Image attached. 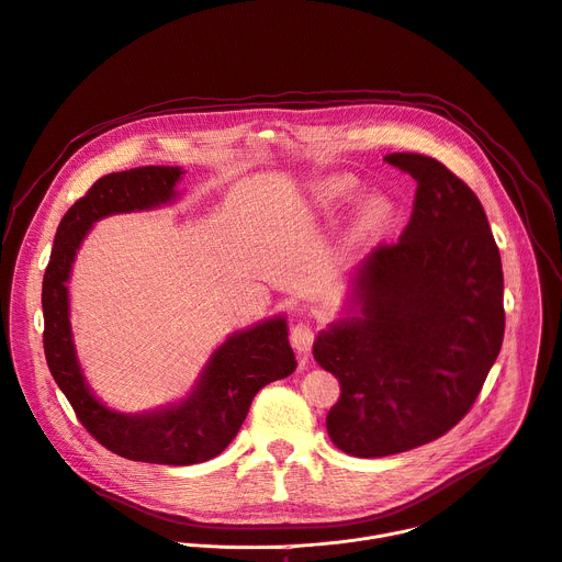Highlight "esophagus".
<instances>
[{"label":"esophagus","instance_id":"1","mask_svg":"<svg viewBox=\"0 0 562 562\" xmlns=\"http://www.w3.org/2000/svg\"><path fill=\"white\" fill-rule=\"evenodd\" d=\"M291 345L295 353L304 361L312 351L314 345V327L310 323H297L291 327Z\"/></svg>","mask_w":562,"mask_h":562}]
</instances>
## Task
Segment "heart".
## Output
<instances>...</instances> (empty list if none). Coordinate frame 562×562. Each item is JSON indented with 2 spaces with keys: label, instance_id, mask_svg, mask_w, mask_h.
Returning a JSON list of instances; mask_svg holds the SVG:
<instances>
[{
  "label": "heart",
  "instance_id": "b5f03b06",
  "mask_svg": "<svg viewBox=\"0 0 562 562\" xmlns=\"http://www.w3.org/2000/svg\"><path fill=\"white\" fill-rule=\"evenodd\" d=\"M359 194V186L349 177H334L327 181H321L312 190V206L316 213L323 215H336ZM392 217L390 201L383 196L368 199L356 215V233L368 235L379 228H383Z\"/></svg>",
  "mask_w": 562,
  "mask_h": 562
}]
</instances>
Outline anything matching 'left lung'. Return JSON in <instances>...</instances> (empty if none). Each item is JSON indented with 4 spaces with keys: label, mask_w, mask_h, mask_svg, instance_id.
I'll return each instance as SVG.
<instances>
[{
    "label": "left lung",
    "mask_w": 562,
    "mask_h": 562,
    "mask_svg": "<svg viewBox=\"0 0 562 562\" xmlns=\"http://www.w3.org/2000/svg\"><path fill=\"white\" fill-rule=\"evenodd\" d=\"M385 161L417 181L411 222L356 267L345 318L314 342V359L340 383L327 432L368 459L462 422L504 338L502 260L475 192L432 157Z\"/></svg>",
    "instance_id": "obj_1"
}]
</instances>
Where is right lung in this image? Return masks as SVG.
<instances>
[{
  "instance_id": "1",
  "label": "right lung",
  "mask_w": 562,
  "mask_h": 562,
  "mask_svg": "<svg viewBox=\"0 0 562 562\" xmlns=\"http://www.w3.org/2000/svg\"><path fill=\"white\" fill-rule=\"evenodd\" d=\"M183 170L145 166L98 179L63 217L42 282L44 353L50 374L87 432L108 450L147 464L190 467L217 457L241 428L252 396L295 370L284 316L235 331L222 342L186 398L161 411L123 415L91 392L69 323V276L89 228L108 215L159 209L177 196Z\"/></svg>"
}]
</instances>
